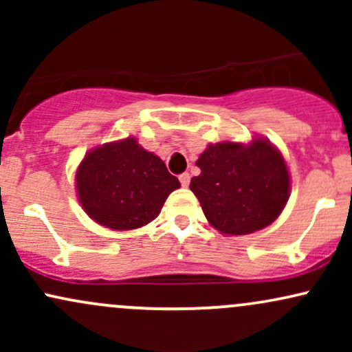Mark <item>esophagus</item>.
<instances>
[{
	"label": "esophagus",
	"mask_w": 352,
	"mask_h": 352,
	"mask_svg": "<svg viewBox=\"0 0 352 352\" xmlns=\"http://www.w3.org/2000/svg\"><path fill=\"white\" fill-rule=\"evenodd\" d=\"M179 180H180L182 187H188V184H190V173H188V172H184V173H182V175L179 177Z\"/></svg>",
	"instance_id": "obj_1"
}]
</instances>
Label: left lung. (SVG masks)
I'll return each instance as SVG.
<instances>
[{
	"mask_svg": "<svg viewBox=\"0 0 352 352\" xmlns=\"http://www.w3.org/2000/svg\"><path fill=\"white\" fill-rule=\"evenodd\" d=\"M190 182L201 210L223 235H248L273 223L289 199V172L281 152L256 137L250 144H210Z\"/></svg>",
	"mask_w": 352,
	"mask_h": 352,
	"instance_id": "1",
	"label": "left lung"
}]
</instances>
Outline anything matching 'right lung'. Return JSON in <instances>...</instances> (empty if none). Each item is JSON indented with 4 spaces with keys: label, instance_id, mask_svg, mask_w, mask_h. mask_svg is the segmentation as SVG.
Listing matches in <instances>:
<instances>
[{
    "label": "right lung",
    "instance_id": "obj_1",
    "mask_svg": "<svg viewBox=\"0 0 352 352\" xmlns=\"http://www.w3.org/2000/svg\"><path fill=\"white\" fill-rule=\"evenodd\" d=\"M180 182L134 137L86 153L76 172L84 212L102 227L134 230L151 223Z\"/></svg>",
    "mask_w": 352,
    "mask_h": 352
}]
</instances>
